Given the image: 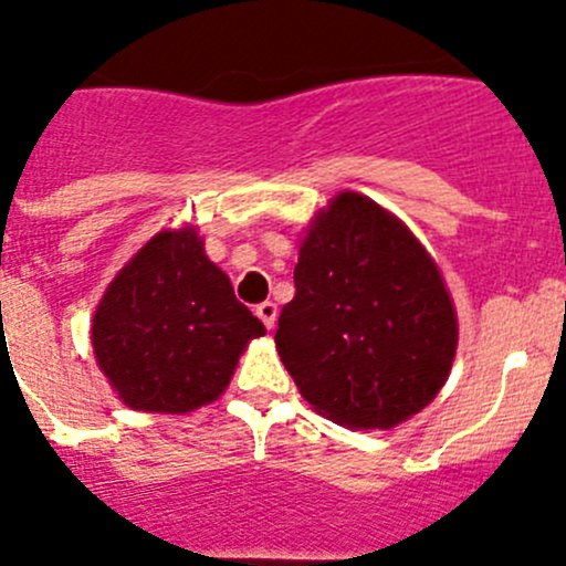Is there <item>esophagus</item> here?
I'll return each mask as SVG.
<instances>
[{"instance_id":"1","label":"esophagus","mask_w":566,"mask_h":566,"mask_svg":"<svg viewBox=\"0 0 566 566\" xmlns=\"http://www.w3.org/2000/svg\"><path fill=\"white\" fill-rule=\"evenodd\" d=\"M254 314H258V317L263 319V325H265L268 331H273V325H276V303H273V301L258 303Z\"/></svg>"}]
</instances>
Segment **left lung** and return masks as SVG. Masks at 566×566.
I'll use <instances>...</instances> for the list:
<instances>
[{
	"mask_svg": "<svg viewBox=\"0 0 566 566\" xmlns=\"http://www.w3.org/2000/svg\"><path fill=\"white\" fill-rule=\"evenodd\" d=\"M276 349L314 412L353 431H388L448 382L458 317L437 260L388 208L333 195L298 247L295 298Z\"/></svg>",
	"mask_w": 566,
	"mask_h": 566,
	"instance_id": "1",
	"label": "left lung"
}]
</instances>
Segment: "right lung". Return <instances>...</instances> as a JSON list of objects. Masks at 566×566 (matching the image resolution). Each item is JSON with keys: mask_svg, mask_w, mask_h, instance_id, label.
Instances as JSON below:
<instances>
[{"mask_svg": "<svg viewBox=\"0 0 566 566\" xmlns=\"http://www.w3.org/2000/svg\"><path fill=\"white\" fill-rule=\"evenodd\" d=\"M265 325L235 301L195 224L163 228L113 276L92 317V347L118 401L187 415L217 401Z\"/></svg>", "mask_w": 566, "mask_h": 566, "instance_id": "obj_1", "label": "right lung"}]
</instances>
